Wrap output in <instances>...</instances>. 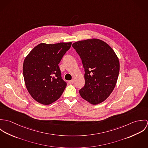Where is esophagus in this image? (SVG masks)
<instances>
[{
	"label": "esophagus",
	"mask_w": 148,
	"mask_h": 148,
	"mask_svg": "<svg viewBox=\"0 0 148 148\" xmlns=\"http://www.w3.org/2000/svg\"><path fill=\"white\" fill-rule=\"evenodd\" d=\"M73 83H74V80H73V79H72V80L69 81V83L70 84H72Z\"/></svg>",
	"instance_id": "34e87169"
}]
</instances>
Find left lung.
Wrapping results in <instances>:
<instances>
[{"label":"left lung","mask_w":148,"mask_h":148,"mask_svg":"<svg viewBox=\"0 0 148 148\" xmlns=\"http://www.w3.org/2000/svg\"><path fill=\"white\" fill-rule=\"evenodd\" d=\"M84 68L85 83L79 93L93 105L104 101L113 92L120 71L119 58L106 42L90 39L73 43Z\"/></svg>","instance_id":"8db88e82"}]
</instances>
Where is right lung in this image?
I'll return each mask as SVG.
<instances>
[{
  "label": "right lung",
  "instance_id": "obj_1",
  "mask_svg": "<svg viewBox=\"0 0 148 148\" xmlns=\"http://www.w3.org/2000/svg\"><path fill=\"white\" fill-rule=\"evenodd\" d=\"M72 42L40 43L24 59L23 72L27 89L31 97L43 105L58 100L66 86L59 66Z\"/></svg>",
  "mask_w": 148,
  "mask_h": 148
}]
</instances>
